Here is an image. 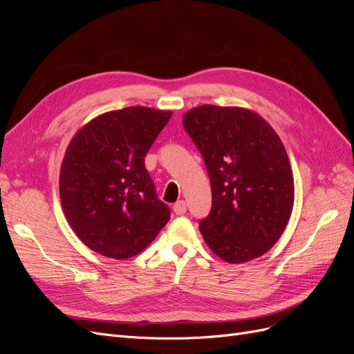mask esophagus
Here are the masks:
<instances>
[{
    "mask_svg": "<svg viewBox=\"0 0 354 354\" xmlns=\"http://www.w3.org/2000/svg\"><path fill=\"white\" fill-rule=\"evenodd\" d=\"M173 211L177 214V216H183L186 212V202L185 201H178L173 205Z\"/></svg>",
    "mask_w": 354,
    "mask_h": 354,
    "instance_id": "34e87169",
    "label": "esophagus"
}]
</instances>
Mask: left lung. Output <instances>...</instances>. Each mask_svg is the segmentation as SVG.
<instances>
[{"mask_svg": "<svg viewBox=\"0 0 354 354\" xmlns=\"http://www.w3.org/2000/svg\"><path fill=\"white\" fill-rule=\"evenodd\" d=\"M205 160L212 207L199 223L221 260L259 259L279 241L294 207V177L282 140L257 112L203 104L183 115Z\"/></svg>", "mask_w": 354, "mask_h": 354, "instance_id": "8db88e82", "label": "left lung"}]
</instances>
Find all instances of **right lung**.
I'll use <instances>...</instances> for the list:
<instances>
[{"label":"right lung","mask_w":354,"mask_h":354,"mask_svg":"<svg viewBox=\"0 0 354 354\" xmlns=\"http://www.w3.org/2000/svg\"><path fill=\"white\" fill-rule=\"evenodd\" d=\"M171 111L130 106L102 113L72 137L59 192L69 226L90 250L115 260L142 252L169 220L145 156Z\"/></svg>","instance_id":"obj_1"}]
</instances>
